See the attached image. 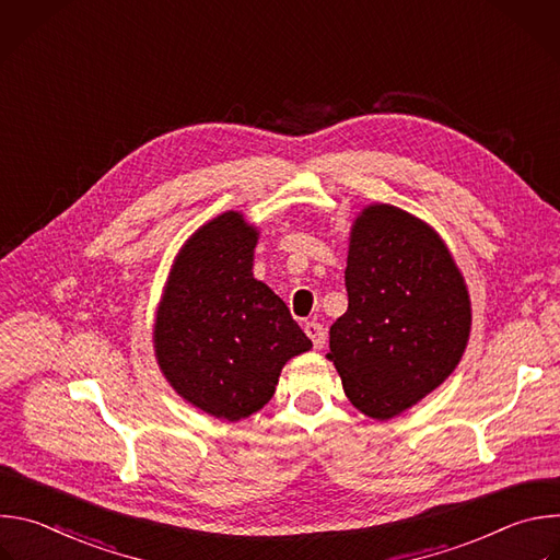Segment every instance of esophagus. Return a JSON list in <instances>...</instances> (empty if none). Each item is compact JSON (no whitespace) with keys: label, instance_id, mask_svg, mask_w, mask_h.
I'll list each match as a JSON object with an SVG mask.
<instances>
[{"label":"esophagus","instance_id":"1","mask_svg":"<svg viewBox=\"0 0 560 560\" xmlns=\"http://www.w3.org/2000/svg\"><path fill=\"white\" fill-rule=\"evenodd\" d=\"M303 330H305V335L310 337V341H312L314 350H322V348L326 346V330H324V326H322V324H314V322H307Z\"/></svg>","mask_w":560,"mask_h":560}]
</instances>
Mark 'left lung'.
<instances>
[{
	"instance_id": "obj_1",
	"label": "left lung",
	"mask_w": 560,
	"mask_h": 560,
	"mask_svg": "<svg viewBox=\"0 0 560 560\" xmlns=\"http://www.w3.org/2000/svg\"><path fill=\"white\" fill-rule=\"evenodd\" d=\"M346 290L326 357L361 415L394 419L456 370L471 332L467 283L430 223L370 203L350 228Z\"/></svg>"
}]
</instances>
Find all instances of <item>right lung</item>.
Segmentation results:
<instances>
[{
  "instance_id": "1",
  "label": "right lung",
  "mask_w": 560,
  "mask_h": 560,
  "mask_svg": "<svg viewBox=\"0 0 560 560\" xmlns=\"http://www.w3.org/2000/svg\"><path fill=\"white\" fill-rule=\"evenodd\" d=\"M259 228L225 210L179 248L156 303L152 348L171 387L236 423L259 412L283 365L312 348L288 305L253 275Z\"/></svg>"
}]
</instances>
